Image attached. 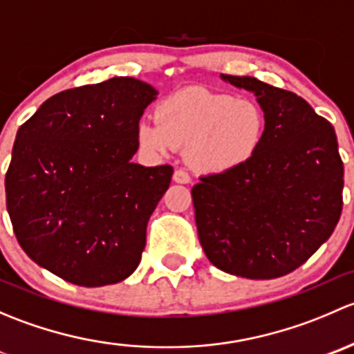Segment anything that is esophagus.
<instances>
[{"label": "esophagus", "mask_w": 354, "mask_h": 354, "mask_svg": "<svg viewBox=\"0 0 354 354\" xmlns=\"http://www.w3.org/2000/svg\"><path fill=\"white\" fill-rule=\"evenodd\" d=\"M173 180L176 181V183L187 185V183H190L192 178H190V174H188L185 169H176V171H174V174H173Z\"/></svg>", "instance_id": "1"}]
</instances>
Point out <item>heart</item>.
<instances>
[{"label": "heart", "instance_id": "1", "mask_svg": "<svg viewBox=\"0 0 354 354\" xmlns=\"http://www.w3.org/2000/svg\"><path fill=\"white\" fill-rule=\"evenodd\" d=\"M156 120H142L137 137L152 154L187 147V159L207 174L243 166L260 147L266 116L259 104L205 88H187L157 104Z\"/></svg>", "mask_w": 354, "mask_h": 354}]
</instances>
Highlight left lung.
Here are the masks:
<instances>
[{
	"instance_id": "obj_1",
	"label": "left lung",
	"mask_w": 354,
	"mask_h": 354,
	"mask_svg": "<svg viewBox=\"0 0 354 354\" xmlns=\"http://www.w3.org/2000/svg\"><path fill=\"white\" fill-rule=\"evenodd\" d=\"M223 78L255 92L266 131L243 166L207 174L192 188L200 245L217 269L233 276H286L329 240L341 217L337 137L299 95L255 77Z\"/></svg>"
}]
</instances>
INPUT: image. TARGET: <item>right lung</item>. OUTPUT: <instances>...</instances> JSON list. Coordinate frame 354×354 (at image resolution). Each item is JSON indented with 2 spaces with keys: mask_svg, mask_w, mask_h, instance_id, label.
<instances>
[{
  "mask_svg": "<svg viewBox=\"0 0 354 354\" xmlns=\"http://www.w3.org/2000/svg\"><path fill=\"white\" fill-rule=\"evenodd\" d=\"M157 91L131 77L68 88L19 128L5 178L6 209L37 266L85 288L138 267L173 166L131 162L137 128Z\"/></svg>",
  "mask_w": 354,
  "mask_h": 354,
  "instance_id": "add662e5",
  "label": "right lung"
}]
</instances>
